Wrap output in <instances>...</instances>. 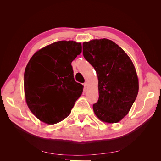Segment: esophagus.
<instances>
[{"instance_id": "esophagus-1", "label": "esophagus", "mask_w": 161, "mask_h": 161, "mask_svg": "<svg viewBox=\"0 0 161 161\" xmlns=\"http://www.w3.org/2000/svg\"><path fill=\"white\" fill-rule=\"evenodd\" d=\"M83 85H84V88H85V89H86L87 86H88V83H87L86 82H85V83L83 84Z\"/></svg>"}]
</instances>
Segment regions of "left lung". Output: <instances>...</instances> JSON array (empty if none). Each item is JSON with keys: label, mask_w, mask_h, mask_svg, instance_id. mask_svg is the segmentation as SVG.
<instances>
[{"label": "left lung", "mask_w": 161, "mask_h": 161, "mask_svg": "<svg viewBox=\"0 0 161 161\" xmlns=\"http://www.w3.org/2000/svg\"><path fill=\"white\" fill-rule=\"evenodd\" d=\"M82 53L97 72L99 99L92 108L101 121L117 123L128 114L138 92V79L130 57L113 41L82 43Z\"/></svg>", "instance_id": "8db88e82"}]
</instances>
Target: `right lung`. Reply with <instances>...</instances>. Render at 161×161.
Returning a JSON list of instances; mask_svg holds the SVG:
<instances>
[{
    "label": "right lung",
    "mask_w": 161,
    "mask_h": 161,
    "mask_svg": "<svg viewBox=\"0 0 161 161\" xmlns=\"http://www.w3.org/2000/svg\"><path fill=\"white\" fill-rule=\"evenodd\" d=\"M82 52L80 43L59 41L34 53L24 73L28 108L47 124L69 115L83 86L75 80L72 62Z\"/></svg>",
    "instance_id": "1"
}]
</instances>
